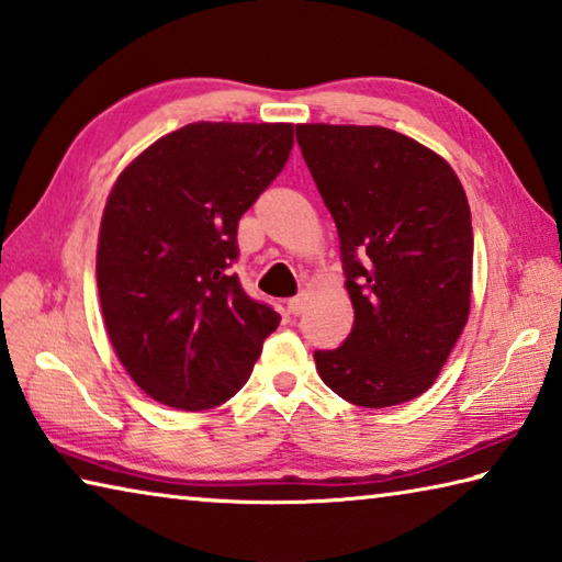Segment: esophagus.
<instances>
[{
	"instance_id": "obj_1",
	"label": "esophagus",
	"mask_w": 562,
	"mask_h": 562,
	"mask_svg": "<svg viewBox=\"0 0 562 562\" xmlns=\"http://www.w3.org/2000/svg\"><path fill=\"white\" fill-rule=\"evenodd\" d=\"M304 310H307V297H292L288 302V312H290V315H294V317H300Z\"/></svg>"
}]
</instances>
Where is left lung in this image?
<instances>
[{
  "label": "left lung",
  "mask_w": 562,
  "mask_h": 562,
  "mask_svg": "<svg viewBox=\"0 0 562 562\" xmlns=\"http://www.w3.org/2000/svg\"><path fill=\"white\" fill-rule=\"evenodd\" d=\"M297 144L335 217L355 327L315 351L331 392L364 408L429 389L471 312L473 227L453 168L382 126L300 123Z\"/></svg>",
  "instance_id": "obj_1"
}]
</instances>
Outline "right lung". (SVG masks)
Returning a JSON list of instances; mask_svg holds the SVG:
<instances>
[{
    "label": "right lung",
    "instance_id": "right-lung-1",
    "mask_svg": "<svg viewBox=\"0 0 562 562\" xmlns=\"http://www.w3.org/2000/svg\"><path fill=\"white\" fill-rule=\"evenodd\" d=\"M292 123L198 121L121 170L99 227L111 347L156 402L203 412L250 376L280 325L231 274L237 221L288 160Z\"/></svg>",
    "mask_w": 562,
    "mask_h": 562
}]
</instances>
